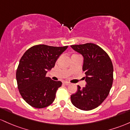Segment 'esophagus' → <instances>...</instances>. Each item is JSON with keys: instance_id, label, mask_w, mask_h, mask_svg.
Returning a JSON list of instances; mask_svg holds the SVG:
<instances>
[{"instance_id": "1", "label": "esophagus", "mask_w": 130, "mask_h": 130, "mask_svg": "<svg viewBox=\"0 0 130 130\" xmlns=\"http://www.w3.org/2000/svg\"><path fill=\"white\" fill-rule=\"evenodd\" d=\"M63 84H64V85H69L70 84V83L68 82L64 81V82H63Z\"/></svg>"}]
</instances>
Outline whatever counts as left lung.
<instances>
[{
	"label": "left lung",
	"mask_w": 130,
	"mask_h": 130,
	"mask_svg": "<svg viewBox=\"0 0 130 130\" xmlns=\"http://www.w3.org/2000/svg\"><path fill=\"white\" fill-rule=\"evenodd\" d=\"M84 57L82 69L87 84L71 96L72 104L83 110L96 108L106 100L113 82V65L107 53L92 43L71 45Z\"/></svg>",
	"instance_id": "8db88e82"
}]
</instances>
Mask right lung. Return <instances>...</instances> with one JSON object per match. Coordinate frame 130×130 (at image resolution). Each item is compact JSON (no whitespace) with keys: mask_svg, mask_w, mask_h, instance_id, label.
Returning a JSON list of instances; mask_svg holds the SVG:
<instances>
[{"mask_svg":"<svg viewBox=\"0 0 130 130\" xmlns=\"http://www.w3.org/2000/svg\"><path fill=\"white\" fill-rule=\"evenodd\" d=\"M68 47L38 45L30 47L23 55L16 77L19 91L30 106L44 108L54 101L62 82L53 80L46 74Z\"/></svg>","mask_w":130,"mask_h":130,"instance_id":"1","label":"right lung"}]
</instances>
